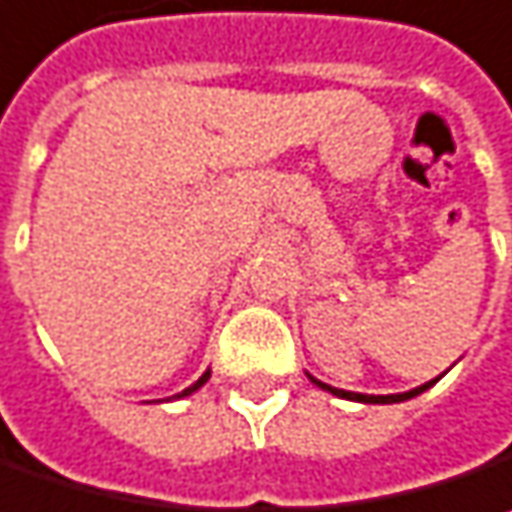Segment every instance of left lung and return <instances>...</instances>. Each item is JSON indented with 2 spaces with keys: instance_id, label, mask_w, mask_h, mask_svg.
I'll return each mask as SVG.
<instances>
[{
  "instance_id": "1",
  "label": "left lung",
  "mask_w": 512,
  "mask_h": 512,
  "mask_svg": "<svg viewBox=\"0 0 512 512\" xmlns=\"http://www.w3.org/2000/svg\"><path fill=\"white\" fill-rule=\"evenodd\" d=\"M320 389H325V392H331V395L337 397H345V400H357V403H400V400H409V397L421 395V392H426L435 380H429V383H423V386H418V389H412V392H403V395H360V392H345V389H334V386H328V383H320L317 377H311Z\"/></svg>"
}]
</instances>
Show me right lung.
<instances>
[{
	"label": "right lung",
	"instance_id": "right-lung-1",
	"mask_svg": "<svg viewBox=\"0 0 512 512\" xmlns=\"http://www.w3.org/2000/svg\"><path fill=\"white\" fill-rule=\"evenodd\" d=\"M207 380H210V371H204V374H201V377H198V380H195V383H192L190 389H184V392H181V395H178V397L192 395V392H195V389H201V386H204V383H207Z\"/></svg>",
	"mask_w": 512,
	"mask_h": 512
}]
</instances>
